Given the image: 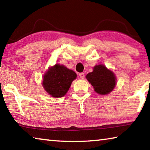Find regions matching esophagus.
<instances>
[{"label": "esophagus", "instance_id": "obj_1", "mask_svg": "<svg viewBox=\"0 0 150 150\" xmlns=\"http://www.w3.org/2000/svg\"><path fill=\"white\" fill-rule=\"evenodd\" d=\"M79 77L81 79H83L85 78V73H79Z\"/></svg>", "mask_w": 150, "mask_h": 150}]
</instances>
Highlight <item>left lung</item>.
I'll return each instance as SVG.
<instances>
[{
  "instance_id": "obj_1",
  "label": "left lung",
  "mask_w": 150,
  "mask_h": 150,
  "mask_svg": "<svg viewBox=\"0 0 150 150\" xmlns=\"http://www.w3.org/2000/svg\"><path fill=\"white\" fill-rule=\"evenodd\" d=\"M86 79L93 86L95 92L101 95L111 93L116 85L115 74L103 64L96 65L93 71L86 75Z\"/></svg>"
}]
</instances>
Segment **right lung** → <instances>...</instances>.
I'll return each mask as SVG.
<instances>
[{
    "instance_id": "add662e5",
    "label": "right lung",
    "mask_w": 150,
    "mask_h": 150,
    "mask_svg": "<svg viewBox=\"0 0 150 150\" xmlns=\"http://www.w3.org/2000/svg\"><path fill=\"white\" fill-rule=\"evenodd\" d=\"M77 78V74L63 65L56 63L50 67L44 73L42 87L49 95L54 98L64 96L73 81Z\"/></svg>"
}]
</instances>
